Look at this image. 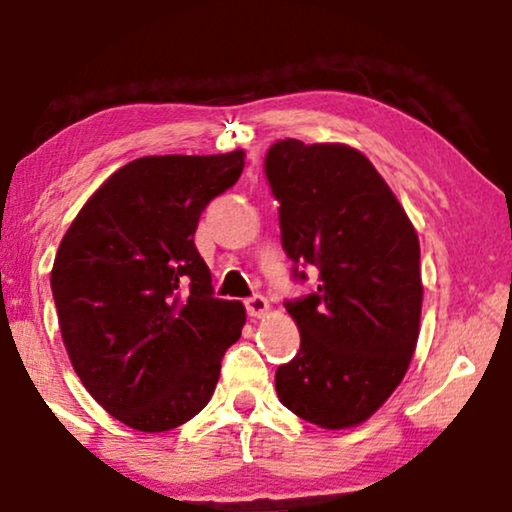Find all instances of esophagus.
<instances>
[{
  "label": "esophagus",
  "mask_w": 512,
  "mask_h": 512,
  "mask_svg": "<svg viewBox=\"0 0 512 512\" xmlns=\"http://www.w3.org/2000/svg\"><path fill=\"white\" fill-rule=\"evenodd\" d=\"M268 312H270V303L263 296H254V298L247 300V314L251 319L268 317Z\"/></svg>",
  "instance_id": "34e87169"
}]
</instances>
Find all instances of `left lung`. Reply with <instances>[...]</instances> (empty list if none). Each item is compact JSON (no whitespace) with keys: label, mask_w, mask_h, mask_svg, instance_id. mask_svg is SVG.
Returning <instances> with one entry per match:
<instances>
[{"label":"left lung","mask_w":512,"mask_h":512,"mask_svg":"<svg viewBox=\"0 0 512 512\" xmlns=\"http://www.w3.org/2000/svg\"><path fill=\"white\" fill-rule=\"evenodd\" d=\"M265 174L282 205L284 251L319 270L317 293L286 303L300 349L277 368V396L305 422L352 429L387 403L415 354L424 298L417 230L349 144L282 139Z\"/></svg>","instance_id":"obj_1"}]
</instances>
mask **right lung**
Instances as JSON below:
<instances>
[{
	"label": "right lung",
	"instance_id": "obj_1",
	"mask_svg": "<svg viewBox=\"0 0 512 512\" xmlns=\"http://www.w3.org/2000/svg\"><path fill=\"white\" fill-rule=\"evenodd\" d=\"M242 149L118 167L62 237L51 289L69 361L130 429L163 433L212 398L247 310L212 296L195 249L202 209L240 179Z\"/></svg>",
	"mask_w": 512,
	"mask_h": 512
}]
</instances>
